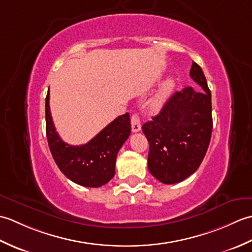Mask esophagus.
I'll return each instance as SVG.
<instances>
[{
    "instance_id": "esophagus-1",
    "label": "esophagus",
    "mask_w": 252,
    "mask_h": 252,
    "mask_svg": "<svg viewBox=\"0 0 252 252\" xmlns=\"http://www.w3.org/2000/svg\"><path fill=\"white\" fill-rule=\"evenodd\" d=\"M131 126H132V131L133 132H138L141 130V120L140 116L137 114L132 115L131 117Z\"/></svg>"
}]
</instances>
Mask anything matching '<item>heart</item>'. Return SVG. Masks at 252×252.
<instances>
[{
	"mask_svg": "<svg viewBox=\"0 0 252 252\" xmlns=\"http://www.w3.org/2000/svg\"><path fill=\"white\" fill-rule=\"evenodd\" d=\"M174 87H175V82H174L173 79L167 80V81L163 83L161 89H160L159 93L156 96V98H155L154 106L155 107H159L160 105H161L163 101L167 99V97L171 94V92H172Z\"/></svg>",
	"mask_w": 252,
	"mask_h": 252,
	"instance_id": "obj_1",
	"label": "heart"
}]
</instances>
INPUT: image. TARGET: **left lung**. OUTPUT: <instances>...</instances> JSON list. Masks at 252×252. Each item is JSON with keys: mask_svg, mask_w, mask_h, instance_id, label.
Here are the masks:
<instances>
[{"mask_svg": "<svg viewBox=\"0 0 252 252\" xmlns=\"http://www.w3.org/2000/svg\"><path fill=\"white\" fill-rule=\"evenodd\" d=\"M190 78L202 89L175 92L142 129L149 143L148 170L164 184H175L199 168L212 133L211 92L195 62Z\"/></svg>", "mask_w": 252, "mask_h": 252, "instance_id": "1", "label": "left lung"}]
</instances>
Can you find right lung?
I'll list each match as a JSON object with an SVG mask.
<instances>
[{
  "instance_id": "add662e5",
  "label": "right lung",
  "mask_w": 252,
  "mask_h": 252,
  "mask_svg": "<svg viewBox=\"0 0 252 252\" xmlns=\"http://www.w3.org/2000/svg\"><path fill=\"white\" fill-rule=\"evenodd\" d=\"M45 121L52 156L69 180L85 187H100L114 178L117 154L131 133L127 112L116 118L84 145H69L58 135L53 123L49 89L45 98Z\"/></svg>"
}]
</instances>
